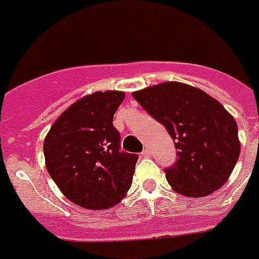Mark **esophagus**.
<instances>
[{
    "instance_id": "34e87169",
    "label": "esophagus",
    "mask_w": 259,
    "mask_h": 259,
    "mask_svg": "<svg viewBox=\"0 0 259 259\" xmlns=\"http://www.w3.org/2000/svg\"><path fill=\"white\" fill-rule=\"evenodd\" d=\"M141 154H142V157H150L151 153H150V150H149V149H145V150L142 151Z\"/></svg>"
}]
</instances>
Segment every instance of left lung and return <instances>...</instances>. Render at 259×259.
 <instances>
[{
  "mask_svg": "<svg viewBox=\"0 0 259 259\" xmlns=\"http://www.w3.org/2000/svg\"><path fill=\"white\" fill-rule=\"evenodd\" d=\"M132 96L173 138L178 158L165 170L173 190L193 198L222 188L241 151L234 117L203 90L182 82H162Z\"/></svg>",
  "mask_w": 259,
  "mask_h": 259,
  "instance_id": "8db88e82",
  "label": "left lung"
}]
</instances>
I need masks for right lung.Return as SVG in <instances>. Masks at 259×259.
I'll list each match as a JSON object with an SVG mask.
<instances>
[{
    "mask_svg": "<svg viewBox=\"0 0 259 259\" xmlns=\"http://www.w3.org/2000/svg\"><path fill=\"white\" fill-rule=\"evenodd\" d=\"M125 93L96 92L71 104L44 141L46 169L62 194L90 210L109 209L122 201L133 182L137 154L119 150L113 126Z\"/></svg>",
    "mask_w": 259,
    "mask_h": 259,
    "instance_id": "right-lung-1",
    "label": "right lung"
}]
</instances>
